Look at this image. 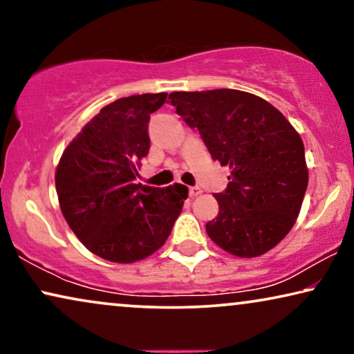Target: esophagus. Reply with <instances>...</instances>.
<instances>
[{"label": "esophagus", "mask_w": 354, "mask_h": 354, "mask_svg": "<svg viewBox=\"0 0 354 354\" xmlns=\"http://www.w3.org/2000/svg\"><path fill=\"white\" fill-rule=\"evenodd\" d=\"M201 192H203V190H201L200 187H190V188H188V193H190L192 198L201 195Z\"/></svg>", "instance_id": "34e87169"}]
</instances>
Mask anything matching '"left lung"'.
<instances>
[{
    "label": "left lung",
    "mask_w": 354,
    "mask_h": 354,
    "mask_svg": "<svg viewBox=\"0 0 354 354\" xmlns=\"http://www.w3.org/2000/svg\"><path fill=\"white\" fill-rule=\"evenodd\" d=\"M207 151L230 167L229 185L216 193L219 214L206 224L222 250L256 258L292 229L308 188L304 145L268 101L240 90L174 91L169 95Z\"/></svg>",
    "instance_id": "left-lung-1"
}]
</instances>
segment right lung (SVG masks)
Wrapping results in <instances>:
<instances>
[{
    "label": "right lung",
    "mask_w": 354,
    "mask_h": 354,
    "mask_svg": "<svg viewBox=\"0 0 354 354\" xmlns=\"http://www.w3.org/2000/svg\"><path fill=\"white\" fill-rule=\"evenodd\" d=\"M166 93L133 95L100 111L64 149L56 192L67 224L82 243L113 263H135L161 248L182 212L188 188L137 183L149 151V114Z\"/></svg>",
    "instance_id": "1"
}]
</instances>
